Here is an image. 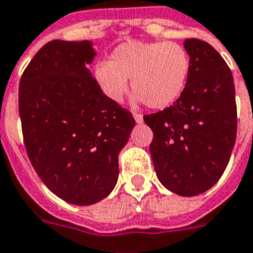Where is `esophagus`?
Here are the masks:
<instances>
[{"mask_svg": "<svg viewBox=\"0 0 253 253\" xmlns=\"http://www.w3.org/2000/svg\"><path fill=\"white\" fill-rule=\"evenodd\" d=\"M132 116H134V119H135V122H137V123H142V122H144L142 115L138 114V112H134V114H132Z\"/></svg>", "mask_w": 253, "mask_h": 253, "instance_id": "34e87169", "label": "esophagus"}]
</instances>
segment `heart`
<instances>
[{
  "label": "heart",
  "instance_id": "b5f03b06",
  "mask_svg": "<svg viewBox=\"0 0 253 253\" xmlns=\"http://www.w3.org/2000/svg\"><path fill=\"white\" fill-rule=\"evenodd\" d=\"M190 74V57L172 41H128L115 49L109 61H98L94 78L111 101L121 102L128 91L153 109L169 107L182 96Z\"/></svg>",
  "mask_w": 253,
  "mask_h": 253
}]
</instances>
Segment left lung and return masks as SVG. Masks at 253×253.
<instances>
[{"label": "left lung", "mask_w": 253, "mask_h": 253, "mask_svg": "<svg viewBox=\"0 0 253 253\" xmlns=\"http://www.w3.org/2000/svg\"><path fill=\"white\" fill-rule=\"evenodd\" d=\"M190 74L171 107L145 115L153 131L149 151L159 181L179 196H197L219 181L237 135L236 90L230 68L206 41L183 42Z\"/></svg>", "instance_id": "8db88e82"}]
</instances>
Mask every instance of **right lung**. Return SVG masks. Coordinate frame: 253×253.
I'll list each match as a JSON object with an SVG mask.
<instances>
[{"instance_id": "add662e5", "label": "right lung", "mask_w": 253, "mask_h": 253, "mask_svg": "<svg viewBox=\"0 0 253 253\" xmlns=\"http://www.w3.org/2000/svg\"><path fill=\"white\" fill-rule=\"evenodd\" d=\"M90 41L47 42L19 84V114L28 159L56 196L75 206L105 199L118 182V155L135 121L91 77Z\"/></svg>"}]
</instances>
